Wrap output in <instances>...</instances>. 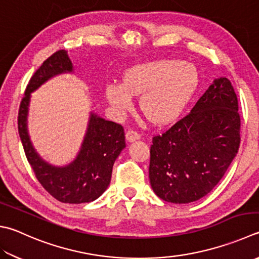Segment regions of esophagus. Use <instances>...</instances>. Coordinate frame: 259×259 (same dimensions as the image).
Wrapping results in <instances>:
<instances>
[{
  "instance_id": "obj_1",
  "label": "esophagus",
  "mask_w": 259,
  "mask_h": 259,
  "mask_svg": "<svg viewBox=\"0 0 259 259\" xmlns=\"http://www.w3.org/2000/svg\"><path fill=\"white\" fill-rule=\"evenodd\" d=\"M126 141L127 142H134V141H138L141 139V135L138 133V132L135 131H127L126 132Z\"/></svg>"
}]
</instances>
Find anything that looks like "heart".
I'll list each match as a JSON object with an SVG mask.
<instances>
[{"label": "heart", "instance_id": "obj_1", "mask_svg": "<svg viewBox=\"0 0 259 259\" xmlns=\"http://www.w3.org/2000/svg\"><path fill=\"white\" fill-rule=\"evenodd\" d=\"M199 83L193 63L158 60L126 70L121 84L106 87V98L118 116L133 108V97L141 96L140 107L154 124L164 125L182 115Z\"/></svg>", "mask_w": 259, "mask_h": 259}]
</instances>
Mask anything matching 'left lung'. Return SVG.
Masks as SVG:
<instances>
[{
    "instance_id": "8db88e82",
    "label": "left lung",
    "mask_w": 259,
    "mask_h": 259,
    "mask_svg": "<svg viewBox=\"0 0 259 259\" xmlns=\"http://www.w3.org/2000/svg\"><path fill=\"white\" fill-rule=\"evenodd\" d=\"M152 142L149 178L158 197L187 204L207 195L240 144V116L231 82L214 79L190 113Z\"/></svg>"
}]
</instances>
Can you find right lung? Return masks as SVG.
<instances>
[{"label": "right lung", "mask_w": 259, "mask_h": 259, "mask_svg": "<svg viewBox=\"0 0 259 259\" xmlns=\"http://www.w3.org/2000/svg\"><path fill=\"white\" fill-rule=\"evenodd\" d=\"M67 73L73 74L74 67L64 50L54 53L42 63L24 92L19 109L18 130L24 153L41 186L62 203H90L100 197L109 186L114 162L125 148L123 127L90 111L79 152L64 165L52 164L42 159L29 135L31 94L54 76Z\"/></svg>", "instance_id": "add662e5"}]
</instances>
